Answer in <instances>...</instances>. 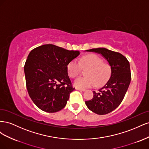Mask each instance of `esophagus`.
<instances>
[{
	"label": "esophagus",
	"instance_id": "esophagus-1",
	"mask_svg": "<svg viewBox=\"0 0 149 149\" xmlns=\"http://www.w3.org/2000/svg\"><path fill=\"white\" fill-rule=\"evenodd\" d=\"M76 90H78L79 91H84L85 89H81V88H76Z\"/></svg>",
	"mask_w": 149,
	"mask_h": 149
}]
</instances>
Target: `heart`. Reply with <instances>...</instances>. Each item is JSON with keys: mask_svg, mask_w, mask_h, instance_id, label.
I'll use <instances>...</instances> for the list:
<instances>
[{"mask_svg": "<svg viewBox=\"0 0 149 149\" xmlns=\"http://www.w3.org/2000/svg\"><path fill=\"white\" fill-rule=\"evenodd\" d=\"M88 68L86 70L85 77H79L74 80L73 84L75 87L84 89L104 84L109 79L111 74V66L104 63L102 58L96 54H89L84 55L79 59V61L72 60L67 65V73L71 78L77 76L81 69Z\"/></svg>", "mask_w": 149, "mask_h": 149, "instance_id": "obj_1", "label": "heart"}]
</instances>
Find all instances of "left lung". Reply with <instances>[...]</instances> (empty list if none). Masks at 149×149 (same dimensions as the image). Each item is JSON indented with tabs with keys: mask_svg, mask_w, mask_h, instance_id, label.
I'll return each mask as SVG.
<instances>
[{
	"mask_svg": "<svg viewBox=\"0 0 149 149\" xmlns=\"http://www.w3.org/2000/svg\"><path fill=\"white\" fill-rule=\"evenodd\" d=\"M86 51L101 54L111 67V77L107 83L97 92L93 91L92 100L85 101L88 109L94 113L106 114L120 105L127 91L131 80L129 62L122 54L105 48Z\"/></svg>",
	"mask_w": 149,
	"mask_h": 149,
	"instance_id": "1",
	"label": "left lung"
}]
</instances>
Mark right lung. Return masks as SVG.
I'll use <instances>...</instances> for the list:
<instances>
[{"instance_id":"right-lung-1","label":"right lung","mask_w":149,"mask_h":149,"mask_svg":"<svg viewBox=\"0 0 149 149\" xmlns=\"http://www.w3.org/2000/svg\"><path fill=\"white\" fill-rule=\"evenodd\" d=\"M79 55L52 44L31 50L26 60L24 72L26 89L39 109L56 112L65 107L74 91L67 73V65Z\"/></svg>"}]
</instances>
